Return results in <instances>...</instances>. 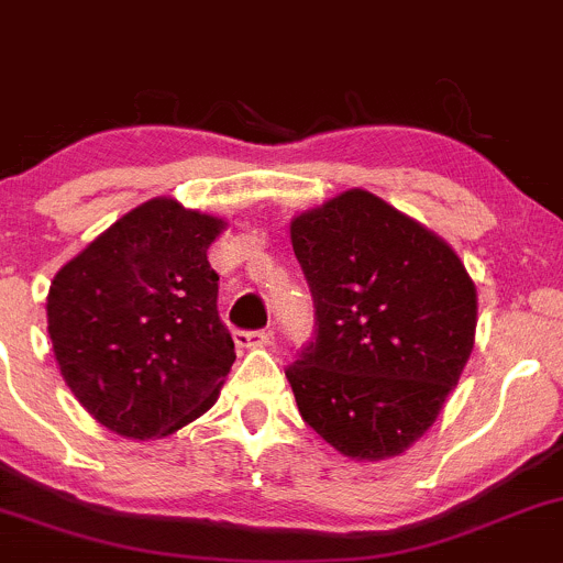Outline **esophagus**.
I'll return each mask as SVG.
<instances>
[{
    "label": "esophagus",
    "mask_w": 563,
    "mask_h": 563,
    "mask_svg": "<svg viewBox=\"0 0 563 563\" xmlns=\"http://www.w3.org/2000/svg\"><path fill=\"white\" fill-rule=\"evenodd\" d=\"M233 339L241 350H265V346L274 344V330H254V333H249V330H235Z\"/></svg>",
    "instance_id": "obj_1"
}]
</instances>
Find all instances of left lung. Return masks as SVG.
I'll return each instance as SVG.
<instances>
[{
	"label": "left lung",
	"instance_id": "obj_1",
	"mask_svg": "<svg viewBox=\"0 0 563 563\" xmlns=\"http://www.w3.org/2000/svg\"><path fill=\"white\" fill-rule=\"evenodd\" d=\"M317 339L287 368L300 417L352 461L407 453L474 350L477 287L448 241L366 189L289 222Z\"/></svg>",
	"mask_w": 563,
	"mask_h": 563
}]
</instances>
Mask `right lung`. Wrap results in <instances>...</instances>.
Segmentation results:
<instances>
[{
	"label": "right lung",
	"instance_id": "add662e5",
	"mask_svg": "<svg viewBox=\"0 0 563 563\" xmlns=\"http://www.w3.org/2000/svg\"><path fill=\"white\" fill-rule=\"evenodd\" d=\"M228 222L152 197L59 268L48 335L78 404L124 439L170 437L217 404L235 363L208 246Z\"/></svg>",
	"mask_w": 563,
	"mask_h": 563
}]
</instances>
